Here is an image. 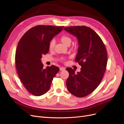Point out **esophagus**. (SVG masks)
<instances>
[{"label": "esophagus", "mask_w": 124, "mask_h": 124, "mask_svg": "<svg viewBox=\"0 0 124 124\" xmlns=\"http://www.w3.org/2000/svg\"><path fill=\"white\" fill-rule=\"evenodd\" d=\"M65 68L63 67H61L60 68V70H65Z\"/></svg>", "instance_id": "1"}]
</instances>
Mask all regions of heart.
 <instances>
[{
    "instance_id": "b5f03b06",
    "label": "heart",
    "mask_w": 124,
    "mask_h": 124,
    "mask_svg": "<svg viewBox=\"0 0 124 124\" xmlns=\"http://www.w3.org/2000/svg\"><path fill=\"white\" fill-rule=\"evenodd\" d=\"M59 41L61 42H62L63 44H64L66 46H69L70 45L73 41V39L70 36L68 35H62L59 38ZM55 46V42L54 40H51L50 41L49 45H48V48L50 51L53 50ZM65 59L64 58H61V61H64Z\"/></svg>"
}]
</instances>
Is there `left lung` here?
<instances>
[{"instance_id": "left-lung-1", "label": "left lung", "mask_w": 124, "mask_h": 124, "mask_svg": "<svg viewBox=\"0 0 124 124\" xmlns=\"http://www.w3.org/2000/svg\"><path fill=\"white\" fill-rule=\"evenodd\" d=\"M64 29L78 39L79 46L75 61L81 66V71L77 74L70 67L66 69L69 73L67 89L75 96L85 97L97 88L103 78L107 64L106 48L99 36L90 27L70 26Z\"/></svg>"}]
</instances>
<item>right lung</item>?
Returning a JSON list of instances; mask_svg holds the SVG:
<instances>
[{"label": "right lung", "instance_id": "right-lung-1", "mask_svg": "<svg viewBox=\"0 0 124 124\" xmlns=\"http://www.w3.org/2000/svg\"><path fill=\"white\" fill-rule=\"evenodd\" d=\"M64 26L38 25L31 28L23 35L15 54L17 72L23 85L29 93L39 96L50 89L59 67L51 65L44 69L41 59L48 53V45Z\"/></svg>", "mask_w": 124, "mask_h": 124}]
</instances>
